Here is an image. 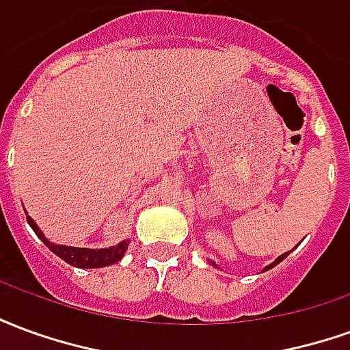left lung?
<instances>
[{
	"instance_id": "obj_1",
	"label": "left lung",
	"mask_w": 350,
	"mask_h": 350,
	"mask_svg": "<svg viewBox=\"0 0 350 350\" xmlns=\"http://www.w3.org/2000/svg\"><path fill=\"white\" fill-rule=\"evenodd\" d=\"M286 255H288V253H283V255H279V257L275 258V262H273V264H270V266H266V270H270V268H273V266H275V264H278V262H281V260H283V258H285Z\"/></svg>"
}]
</instances>
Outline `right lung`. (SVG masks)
<instances>
[{"label": "right lung", "instance_id": "1", "mask_svg": "<svg viewBox=\"0 0 350 350\" xmlns=\"http://www.w3.org/2000/svg\"><path fill=\"white\" fill-rule=\"evenodd\" d=\"M29 227L33 228L35 234L41 238L42 242L49 245V250L52 253H56L57 257L64 258L65 262L77 266V268H103V266H110V264L118 262L123 257V253L127 251V240L122 243H118L116 247H108V250H80V247H67V245H54L50 243L39 227L35 225V221L31 217H27Z\"/></svg>", "mask_w": 350, "mask_h": 350}]
</instances>
